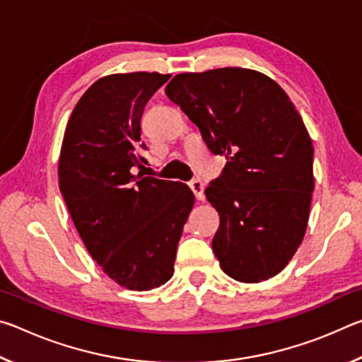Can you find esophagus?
Listing matches in <instances>:
<instances>
[{"label": "esophagus", "instance_id": "1", "mask_svg": "<svg viewBox=\"0 0 362 362\" xmlns=\"http://www.w3.org/2000/svg\"><path fill=\"white\" fill-rule=\"evenodd\" d=\"M188 185H189V188H192V192L194 193L196 199L198 201L204 199V183L203 182H201L199 179H193L188 183Z\"/></svg>", "mask_w": 362, "mask_h": 362}]
</instances>
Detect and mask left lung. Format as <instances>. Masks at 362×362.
<instances>
[{"mask_svg": "<svg viewBox=\"0 0 362 362\" xmlns=\"http://www.w3.org/2000/svg\"><path fill=\"white\" fill-rule=\"evenodd\" d=\"M166 95L226 158L206 188L220 216V268L240 283L276 276L303 240L315 189L313 145L296 105L272 78L238 66L180 73Z\"/></svg>", "mask_w": 362, "mask_h": 362, "instance_id": "obj_1", "label": "left lung"}]
</instances>
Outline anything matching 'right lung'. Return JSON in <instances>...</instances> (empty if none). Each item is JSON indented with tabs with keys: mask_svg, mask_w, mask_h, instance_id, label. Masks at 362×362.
I'll return each mask as SVG.
<instances>
[{
	"mask_svg": "<svg viewBox=\"0 0 362 362\" xmlns=\"http://www.w3.org/2000/svg\"><path fill=\"white\" fill-rule=\"evenodd\" d=\"M169 79L118 73L86 90L66 122L59 187L86 249L115 283L150 291L173 278L177 244L194 204L185 183L136 175L146 169L140 119Z\"/></svg>",
	"mask_w": 362,
	"mask_h": 362,
	"instance_id": "obj_1",
	"label": "right lung"
}]
</instances>
